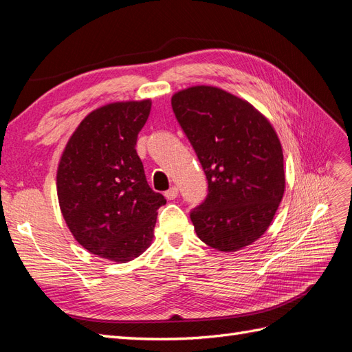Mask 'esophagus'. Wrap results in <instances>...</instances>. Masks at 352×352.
Returning a JSON list of instances; mask_svg holds the SVG:
<instances>
[{"label": "esophagus", "mask_w": 352, "mask_h": 352, "mask_svg": "<svg viewBox=\"0 0 352 352\" xmlns=\"http://www.w3.org/2000/svg\"><path fill=\"white\" fill-rule=\"evenodd\" d=\"M177 195H179V189L176 186H172V188H170L168 190H166V192H164V197L167 199H175Z\"/></svg>", "instance_id": "obj_1"}]
</instances>
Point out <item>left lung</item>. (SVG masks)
Returning a JSON list of instances; mask_svg holds the SVG:
<instances>
[{
    "label": "left lung",
    "mask_w": 352,
    "mask_h": 352,
    "mask_svg": "<svg viewBox=\"0 0 352 352\" xmlns=\"http://www.w3.org/2000/svg\"><path fill=\"white\" fill-rule=\"evenodd\" d=\"M172 109L204 170L208 194L190 210L198 238L238 251L267 230L283 190V153L270 122L252 105L214 87L175 94Z\"/></svg>",
    "instance_id": "8db88e82"
}]
</instances>
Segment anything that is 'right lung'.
Segmentation results:
<instances>
[{"label":"right lung","mask_w":352,"mask_h":352,"mask_svg":"<svg viewBox=\"0 0 352 352\" xmlns=\"http://www.w3.org/2000/svg\"><path fill=\"white\" fill-rule=\"evenodd\" d=\"M150 111V100L92 111L58 164V202L74 239L111 261H131L150 247L157 210L166 204L148 185L135 148Z\"/></svg>","instance_id":"add662e5"}]
</instances>
